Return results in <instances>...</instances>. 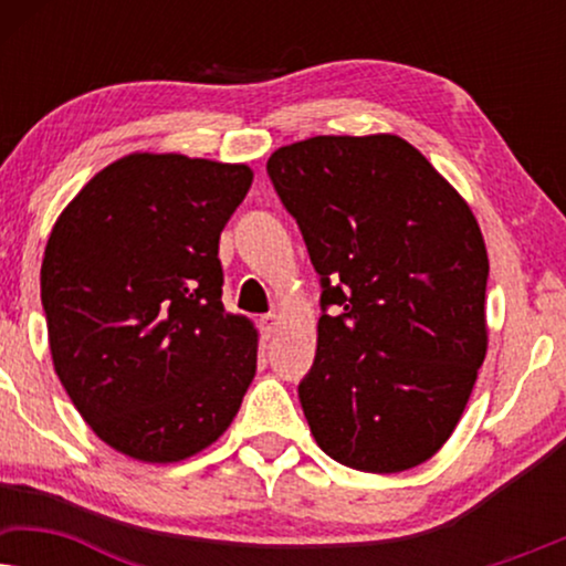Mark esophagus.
I'll use <instances>...</instances> for the list:
<instances>
[{"label":"esophagus","instance_id":"obj_1","mask_svg":"<svg viewBox=\"0 0 566 566\" xmlns=\"http://www.w3.org/2000/svg\"><path fill=\"white\" fill-rule=\"evenodd\" d=\"M275 327H277V314H265L260 319V332H262V337H270L275 332Z\"/></svg>","mask_w":566,"mask_h":566}]
</instances>
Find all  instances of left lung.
Instances as JSON below:
<instances>
[{
    "mask_svg": "<svg viewBox=\"0 0 566 566\" xmlns=\"http://www.w3.org/2000/svg\"><path fill=\"white\" fill-rule=\"evenodd\" d=\"M319 275L314 440L343 467L397 474L451 438L486 355L490 260L459 192L405 138L314 136L268 159Z\"/></svg>",
    "mask_w": 566,
    "mask_h": 566,
    "instance_id": "8db88e82",
    "label": "left lung"
}]
</instances>
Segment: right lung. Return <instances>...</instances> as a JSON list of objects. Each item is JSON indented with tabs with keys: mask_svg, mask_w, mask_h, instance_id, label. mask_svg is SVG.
Here are the masks:
<instances>
[{
	"mask_svg": "<svg viewBox=\"0 0 566 566\" xmlns=\"http://www.w3.org/2000/svg\"><path fill=\"white\" fill-rule=\"evenodd\" d=\"M247 165L128 154L59 216L41 268L53 368L99 440L172 463L223 436L258 368V332L221 304V231Z\"/></svg>",
	"mask_w": 566,
	"mask_h": 566,
	"instance_id": "1",
	"label": "right lung"
}]
</instances>
